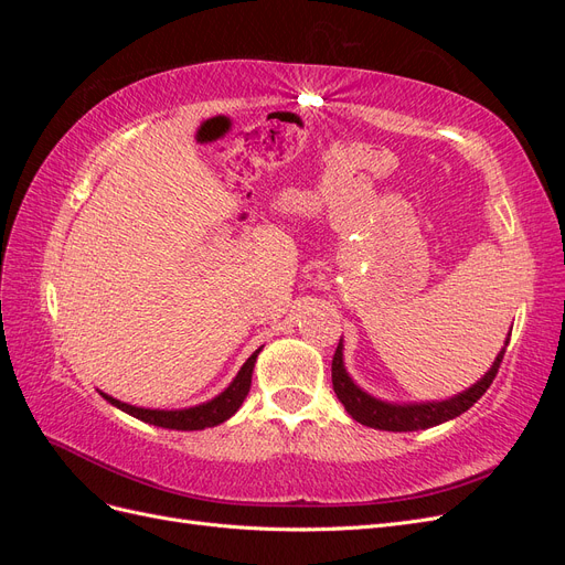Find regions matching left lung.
Instances as JSON below:
<instances>
[{"label": "left lung", "instance_id": "1", "mask_svg": "<svg viewBox=\"0 0 565 565\" xmlns=\"http://www.w3.org/2000/svg\"><path fill=\"white\" fill-rule=\"evenodd\" d=\"M511 330L507 334V341L502 351L494 358V363L490 370L483 374L481 380L465 388L461 393L446 401H426V403H391L374 398L372 393L358 386L351 374L347 372L344 365V339H339V347L334 351V361H332V386L337 398L341 405L347 407V413L370 429H380V431H419V429H431V426H438L448 419L459 417L467 409L483 396V393L490 388L494 374L500 370V363L504 358L507 344H509Z\"/></svg>", "mask_w": 565, "mask_h": 565}]
</instances>
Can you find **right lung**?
Returning a JSON list of instances; mask_svg holds the SVG:
<instances>
[{"instance_id": "right-lung-1", "label": "right lung", "mask_w": 565, "mask_h": 565, "mask_svg": "<svg viewBox=\"0 0 565 565\" xmlns=\"http://www.w3.org/2000/svg\"><path fill=\"white\" fill-rule=\"evenodd\" d=\"M264 347L256 349L245 365L241 367V372L235 374V380L214 396L207 403H200L193 407H181V409H152V407H139V405H129L117 401L108 393L98 391L100 396H104L110 405H115L117 409H122V413L141 419L146 424L152 426H162V429H177V431H202V429H210V426L216 424H224L226 419H231L237 409H241L243 401L247 398L249 386H252V372H254V363H256V355L262 353Z\"/></svg>"}]
</instances>
